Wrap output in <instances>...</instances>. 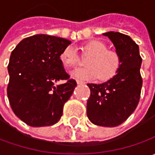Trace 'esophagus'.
I'll return each instance as SVG.
<instances>
[{
  "label": "esophagus",
  "instance_id": "esophagus-1",
  "mask_svg": "<svg viewBox=\"0 0 155 155\" xmlns=\"http://www.w3.org/2000/svg\"><path fill=\"white\" fill-rule=\"evenodd\" d=\"M77 84H84V82H83V81H80V80H77Z\"/></svg>",
  "mask_w": 155,
  "mask_h": 155
}]
</instances>
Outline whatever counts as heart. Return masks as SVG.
I'll list each match as a JSON object with an SVG mask.
<instances>
[{
	"mask_svg": "<svg viewBox=\"0 0 155 155\" xmlns=\"http://www.w3.org/2000/svg\"><path fill=\"white\" fill-rule=\"evenodd\" d=\"M83 54L89 55L85 67L77 68L71 77L80 81H92L97 78L106 82L115 78L121 67V58L116 51L108 50L107 45L98 40H92L83 46ZM60 59L65 67H74L79 56L73 45H67L61 52Z\"/></svg>",
	"mask_w": 155,
	"mask_h": 155,
	"instance_id": "obj_1",
	"label": "heart"
}]
</instances>
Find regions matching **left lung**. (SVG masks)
I'll return each mask as SVG.
<instances>
[{"mask_svg":"<svg viewBox=\"0 0 155 155\" xmlns=\"http://www.w3.org/2000/svg\"><path fill=\"white\" fill-rule=\"evenodd\" d=\"M112 41L121 58V67L115 78L105 83L88 84L91 96L87 101V116L93 124L116 127L128 119L140 97L142 78L139 46L129 36L118 33H104Z\"/></svg>","mask_w":155,"mask_h":155,"instance_id":"1","label":"left lung"}]
</instances>
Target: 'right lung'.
<instances>
[{
  "label": "right lung",
  "mask_w": 155,
  "mask_h": 155,
  "mask_svg": "<svg viewBox=\"0 0 155 155\" xmlns=\"http://www.w3.org/2000/svg\"><path fill=\"white\" fill-rule=\"evenodd\" d=\"M68 39L36 34L22 39L13 50L8 71L9 104L16 116L32 127L58 122L77 82L70 79L60 59ZM66 80L57 86L58 81Z\"/></svg>",
  "instance_id": "right-lung-1"
}]
</instances>
